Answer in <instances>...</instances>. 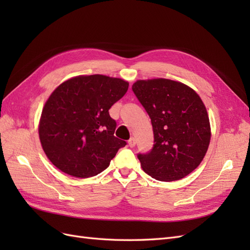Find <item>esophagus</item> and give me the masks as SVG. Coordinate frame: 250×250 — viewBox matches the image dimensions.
Instances as JSON below:
<instances>
[{
  "instance_id": "esophagus-1",
  "label": "esophagus",
  "mask_w": 250,
  "mask_h": 250,
  "mask_svg": "<svg viewBox=\"0 0 250 250\" xmlns=\"http://www.w3.org/2000/svg\"><path fill=\"white\" fill-rule=\"evenodd\" d=\"M128 146H129L130 148H133L135 146V140H134V138H130V140L128 141Z\"/></svg>"
}]
</instances>
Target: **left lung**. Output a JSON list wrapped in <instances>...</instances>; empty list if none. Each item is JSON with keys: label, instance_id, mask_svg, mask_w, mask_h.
Returning a JSON list of instances; mask_svg holds the SVG:
<instances>
[{"label": "left lung", "instance_id": "8db88e82", "mask_svg": "<svg viewBox=\"0 0 250 250\" xmlns=\"http://www.w3.org/2000/svg\"><path fill=\"white\" fill-rule=\"evenodd\" d=\"M132 90L149 115L154 134L152 150L138 155L142 169L162 181L186 177L200 165L210 141L201 98L185 83L165 78L137 80Z\"/></svg>", "mask_w": 250, "mask_h": 250}]
</instances>
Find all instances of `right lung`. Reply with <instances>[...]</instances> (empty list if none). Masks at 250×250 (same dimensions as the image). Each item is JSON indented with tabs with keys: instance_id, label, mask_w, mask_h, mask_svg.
I'll return each instance as SVG.
<instances>
[{
	"instance_id": "add662e5",
	"label": "right lung",
	"mask_w": 250,
	"mask_h": 250,
	"mask_svg": "<svg viewBox=\"0 0 250 250\" xmlns=\"http://www.w3.org/2000/svg\"><path fill=\"white\" fill-rule=\"evenodd\" d=\"M128 81L105 75H80L59 84L43 105L39 134L43 152L63 173L87 178L106 169L126 145L113 133L109 108Z\"/></svg>"
}]
</instances>
